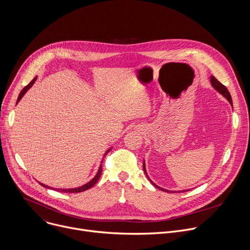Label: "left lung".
<instances>
[{
    "label": "left lung",
    "instance_id": "1",
    "mask_svg": "<svg viewBox=\"0 0 250 250\" xmlns=\"http://www.w3.org/2000/svg\"><path fill=\"white\" fill-rule=\"evenodd\" d=\"M210 83H211V85H212V87L215 88L219 93H221L225 98H227V100L230 103V104L232 105V100H231V96H230V94H229V90L227 89V87L226 86H224L222 83H220L215 77L213 76H211L210 77ZM144 170H145V172H146V175L147 176V173H146V163L144 162ZM147 178L149 179V177L147 176ZM149 181L151 182V184L154 186V187H156L157 189H160V190H162V191H164V192H168L167 190H165V189H162V188H160V187H158L157 185H155L150 179H149ZM187 191V190H186ZM186 191H181V192H186ZM175 192H177V191H175ZM180 192V191H179Z\"/></svg>",
    "mask_w": 250,
    "mask_h": 250
}]
</instances>
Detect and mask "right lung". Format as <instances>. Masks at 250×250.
Returning <instances> with one entry per match:
<instances>
[{"label": "right lung", "instance_id": "right-lung-1", "mask_svg": "<svg viewBox=\"0 0 250 250\" xmlns=\"http://www.w3.org/2000/svg\"><path fill=\"white\" fill-rule=\"evenodd\" d=\"M37 80V77H35L32 81H30L29 82V84L28 85H26L21 91V93H20V95H19V98H18V102L23 97V95L25 94V92L33 85V83H34V81ZM17 102V103H18ZM111 149H109L108 151L105 152V154L104 155H106V153H108L109 151H110ZM102 163H103V160H102V162H101V165H100V167H99V170H98V173L96 174V176L93 178V179L90 181V182H88L87 184H85V185H83V186H81V187H78V188H74V189H56L57 191H60V192H63V193H80V192H83V191H86V190H88V189H90V188H92L97 182H98V180L100 179V177H101V175H102V171H103V167H102ZM42 186H43L44 188H49L50 189V187H48V186H46V185H44V184H42V183H40Z\"/></svg>", "mask_w": 250, "mask_h": 250}]
</instances>
